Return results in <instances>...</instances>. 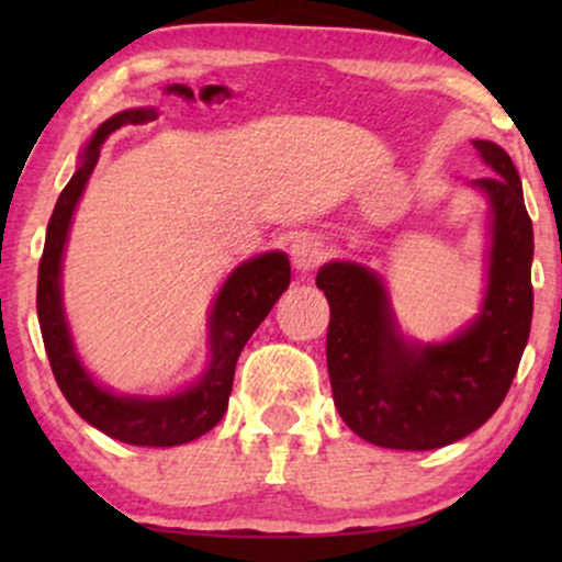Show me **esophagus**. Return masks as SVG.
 Masks as SVG:
<instances>
[{"mask_svg":"<svg viewBox=\"0 0 562 562\" xmlns=\"http://www.w3.org/2000/svg\"><path fill=\"white\" fill-rule=\"evenodd\" d=\"M325 258V245H322L317 237L299 235L294 245H291V263L299 273H310L322 263Z\"/></svg>","mask_w":562,"mask_h":562,"instance_id":"34e87169","label":"esophagus"}]
</instances>
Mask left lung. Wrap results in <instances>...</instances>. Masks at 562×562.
I'll use <instances>...</instances> for the list:
<instances>
[{
	"mask_svg": "<svg viewBox=\"0 0 562 562\" xmlns=\"http://www.w3.org/2000/svg\"><path fill=\"white\" fill-rule=\"evenodd\" d=\"M491 171L471 181L486 199L481 310L440 342L409 340L386 283L356 260H329L317 286L329 302L327 371L345 425L391 450L463 440L504 402L532 325L535 235L521 179L502 145L473 140Z\"/></svg>",
	"mask_w": 562,
	"mask_h": 562,
	"instance_id": "obj_1",
	"label": "left lung"
}]
</instances>
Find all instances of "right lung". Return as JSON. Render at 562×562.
Wrapping results in <instances>:
<instances>
[{"label": "right lung", "mask_w": 562, "mask_h": 562, "mask_svg": "<svg viewBox=\"0 0 562 562\" xmlns=\"http://www.w3.org/2000/svg\"><path fill=\"white\" fill-rule=\"evenodd\" d=\"M156 117L158 110L153 106L122 110L104 120L94 130L91 140L83 145L76 173L60 191L56 210L50 214L48 233H45V248L41 268H37V319H41L45 352H48L58 389L64 391L66 402L74 406L81 419L120 442L143 445V448H173V445L191 442L210 432L227 412L237 358L250 335L279 302V296L289 289L291 266L286 252L268 250L233 268L206 314L210 360H206L202 375L189 386L171 391V394L145 396L117 394V391L97 383L76 352L64 310L60 276H64L68 229H71L74 212L99 160L102 143L114 130L145 125Z\"/></svg>", "instance_id": "1"}]
</instances>
